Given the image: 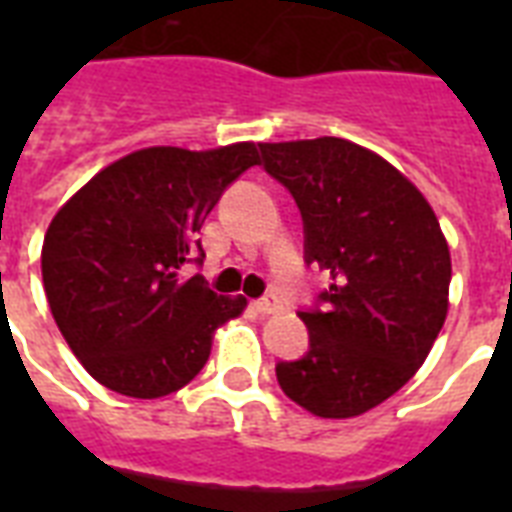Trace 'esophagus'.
Segmentation results:
<instances>
[{
  "label": "esophagus",
  "instance_id": "34e87169",
  "mask_svg": "<svg viewBox=\"0 0 512 512\" xmlns=\"http://www.w3.org/2000/svg\"><path fill=\"white\" fill-rule=\"evenodd\" d=\"M255 308L260 313H263V316H271V313H279L281 311V303H279V297L268 295V297H263V300H257Z\"/></svg>",
  "mask_w": 512,
  "mask_h": 512
}]
</instances>
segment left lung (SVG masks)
Here are the masks:
<instances>
[{
  "instance_id": "1",
  "label": "left lung",
  "mask_w": 512,
  "mask_h": 512,
  "mask_svg": "<svg viewBox=\"0 0 512 512\" xmlns=\"http://www.w3.org/2000/svg\"><path fill=\"white\" fill-rule=\"evenodd\" d=\"M260 151L300 207L305 260L329 276L327 311L297 313L311 350L276 380L316 417H358L428 358L449 311V244L420 188L369 148L316 138Z\"/></svg>"
}]
</instances>
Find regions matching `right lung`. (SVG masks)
Segmentation results:
<instances>
[{"mask_svg": "<svg viewBox=\"0 0 512 512\" xmlns=\"http://www.w3.org/2000/svg\"><path fill=\"white\" fill-rule=\"evenodd\" d=\"M260 164L255 143L212 151L140 148L108 164L52 217L42 281L52 319L87 372L130 398H162L207 364L212 337L247 308L180 268L236 177Z\"/></svg>", "mask_w": 512, "mask_h": 512, "instance_id": "right-lung-1", "label": "right lung"}]
</instances>
